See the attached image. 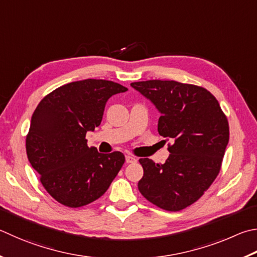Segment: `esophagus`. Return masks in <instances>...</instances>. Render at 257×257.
<instances>
[{"label": "esophagus", "instance_id": "34e87169", "mask_svg": "<svg viewBox=\"0 0 257 257\" xmlns=\"http://www.w3.org/2000/svg\"><path fill=\"white\" fill-rule=\"evenodd\" d=\"M125 162L128 163H136L137 162V157H135L134 155H130V154H128V155H125Z\"/></svg>", "mask_w": 257, "mask_h": 257}]
</instances>
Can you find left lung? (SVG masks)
I'll return each instance as SVG.
<instances>
[{
	"instance_id": "obj_1",
	"label": "left lung",
	"mask_w": 257,
	"mask_h": 257,
	"mask_svg": "<svg viewBox=\"0 0 257 257\" xmlns=\"http://www.w3.org/2000/svg\"><path fill=\"white\" fill-rule=\"evenodd\" d=\"M161 112L158 134L171 138L164 164L141 158L144 176L138 190L149 202L167 211L191 206L209 189L221 169L229 141V124L211 93L176 81L130 84Z\"/></svg>"
}]
</instances>
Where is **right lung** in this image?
Here are the masks:
<instances>
[{
    "instance_id": "1",
    "label": "right lung",
    "mask_w": 257,
    "mask_h": 257,
    "mask_svg": "<svg viewBox=\"0 0 257 257\" xmlns=\"http://www.w3.org/2000/svg\"><path fill=\"white\" fill-rule=\"evenodd\" d=\"M128 88L105 80L72 82L46 95L31 118L28 160L56 201L80 208L109 189L124 163L120 152L88 147L87 132L99 127L106 101Z\"/></svg>"
}]
</instances>
